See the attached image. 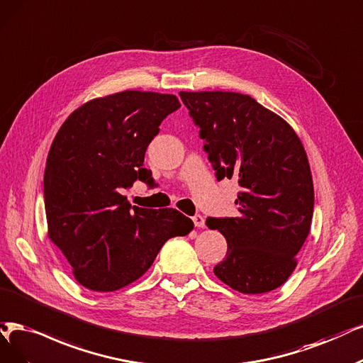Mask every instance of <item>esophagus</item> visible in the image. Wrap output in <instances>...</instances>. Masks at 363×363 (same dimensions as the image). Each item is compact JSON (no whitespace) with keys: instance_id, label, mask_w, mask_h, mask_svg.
<instances>
[{"instance_id":"esophagus-1","label":"esophagus","mask_w":363,"mask_h":363,"mask_svg":"<svg viewBox=\"0 0 363 363\" xmlns=\"http://www.w3.org/2000/svg\"><path fill=\"white\" fill-rule=\"evenodd\" d=\"M193 223L197 229H202V227H205V218L200 216V213H196V216L193 217Z\"/></svg>"}]
</instances>
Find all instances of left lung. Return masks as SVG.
I'll return each instance as SVG.
<instances>
[{"label":"left lung","mask_w":363,"mask_h":363,"mask_svg":"<svg viewBox=\"0 0 363 363\" xmlns=\"http://www.w3.org/2000/svg\"><path fill=\"white\" fill-rule=\"evenodd\" d=\"M218 181L235 178L239 217L206 218L227 240L213 267L224 284L245 294L283 286L310 233L314 186L298 134L245 94L179 92Z\"/></svg>","instance_id":"8db88e82"}]
</instances>
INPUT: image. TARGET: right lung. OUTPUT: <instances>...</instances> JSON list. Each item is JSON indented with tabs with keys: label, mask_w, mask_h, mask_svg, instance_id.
Masks as SVG:
<instances>
[{
	"label": "right lung",
	"mask_w": 363,
	"mask_h": 363,
	"mask_svg": "<svg viewBox=\"0 0 363 363\" xmlns=\"http://www.w3.org/2000/svg\"><path fill=\"white\" fill-rule=\"evenodd\" d=\"M179 107L172 94L123 91L80 106L53 139L43 179L49 239L84 287L128 286L167 239L193 230L177 209L131 206L121 194L134 181H152L146 147Z\"/></svg>",
	"instance_id": "obj_1"
}]
</instances>
